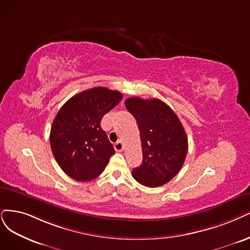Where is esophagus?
<instances>
[{
    "instance_id": "obj_1",
    "label": "esophagus",
    "mask_w": 250,
    "mask_h": 250,
    "mask_svg": "<svg viewBox=\"0 0 250 250\" xmlns=\"http://www.w3.org/2000/svg\"><path fill=\"white\" fill-rule=\"evenodd\" d=\"M114 148L116 151H123L124 150V143L122 141H117L114 145Z\"/></svg>"
}]
</instances>
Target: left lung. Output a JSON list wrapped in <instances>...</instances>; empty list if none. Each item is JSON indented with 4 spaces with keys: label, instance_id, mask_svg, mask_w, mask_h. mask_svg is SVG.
I'll return each mask as SVG.
<instances>
[{
    "label": "left lung",
    "instance_id": "1",
    "mask_svg": "<svg viewBox=\"0 0 250 250\" xmlns=\"http://www.w3.org/2000/svg\"><path fill=\"white\" fill-rule=\"evenodd\" d=\"M125 107L137 120L143 153L133 177L144 187H161L176 176L186 161V131L174 111L159 99L128 98Z\"/></svg>",
    "mask_w": 250,
    "mask_h": 250
}]
</instances>
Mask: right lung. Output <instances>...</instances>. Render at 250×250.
I'll return each instance as SVG.
<instances>
[{
	"label": "right lung",
	"mask_w": 250,
	"mask_h": 250,
	"mask_svg": "<svg viewBox=\"0 0 250 250\" xmlns=\"http://www.w3.org/2000/svg\"><path fill=\"white\" fill-rule=\"evenodd\" d=\"M123 99L107 87H94L69 99L55 116L50 147L55 161L68 176L89 181L104 171L115 153L101 119Z\"/></svg>",
	"instance_id": "right-lung-1"
}]
</instances>
